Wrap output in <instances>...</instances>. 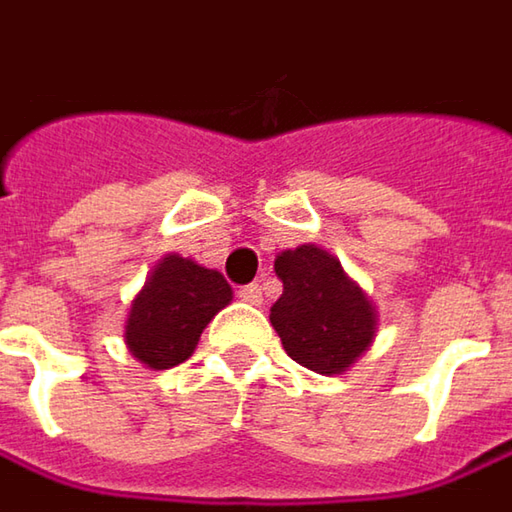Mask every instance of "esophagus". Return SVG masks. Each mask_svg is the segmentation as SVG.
<instances>
[{
    "instance_id": "esophagus-1",
    "label": "esophagus",
    "mask_w": 512,
    "mask_h": 512,
    "mask_svg": "<svg viewBox=\"0 0 512 512\" xmlns=\"http://www.w3.org/2000/svg\"><path fill=\"white\" fill-rule=\"evenodd\" d=\"M238 300H244V303H250V306H259V303H262V285H256V282L241 285V288H238Z\"/></svg>"
}]
</instances>
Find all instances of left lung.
Listing matches in <instances>:
<instances>
[{
    "instance_id": "obj_1",
    "label": "left lung",
    "mask_w": 512,
    "mask_h": 512,
    "mask_svg": "<svg viewBox=\"0 0 512 512\" xmlns=\"http://www.w3.org/2000/svg\"><path fill=\"white\" fill-rule=\"evenodd\" d=\"M274 271L282 294L271 306V323L285 352L320 376L344 373L376 338L373 300L317 244L282 250Z\"/></svg>"
}]
</instances>
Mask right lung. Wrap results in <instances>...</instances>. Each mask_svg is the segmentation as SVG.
Wrapping results in <instances>:
<instances>
[{
	"instance_id": "obj_1",
	"label": "right lung",
	"mask_w": 512,
	"mask_h": 512,
	"mask_svg": "<svg viewBox=\"0 0 512 512\" xmlns=\"http://www.w3.org/2000/svg\"><path fill=\"white\" fill-rule=\"evenodd\" d=\"M233 300L218 271L177 253L163 256L133 297L125 320V344L151 370L183 364L201 341L206 323Z\"/></svg>"
}]
</instances>
